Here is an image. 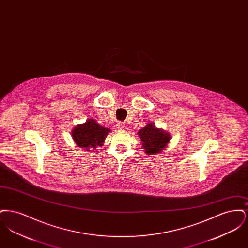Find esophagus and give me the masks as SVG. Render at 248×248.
<instances>
[{"mask_svg": "<svg viewBox=\"0 0 248 248\" xmlns=\"http://www.w3.org/2000/svg\"><path fill=\"white\" fill-rule=\"evenodd\" d=\"M116 126H117V128H118V129H124V123H122V122H119Z\"/></svg>", "mask_w": 248, "mask_h": 248, "instance_id": "1", "label": "esophagus"}]
</instances>
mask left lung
Listing matches in <instances>:
<instances>
[{
  "label": "left lung",
  "mask_w": 248,
  "mask_h": 248,
  "mask_svg": "<svg viewBox=\"0 0 248 248\" xmlns=\"http://www.w3.org/2000/svg\"><path fill=\"white\" fill-rule=\"evenodd\" d=\"M141 140L142 148L148 155L162 153L171 140V135L162 128H158L154 124H149L138 132Z\"/></svg>",
  "instance_id": "1"
}]
</instances>
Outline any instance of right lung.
Segmentation results:
<instances>
[{
  "instance_id": "add662e5",
  "label": "right lung",
  "mask_w": 248,
  "mask_h": 248,
  "mask_svg": "<svg viewBox=\"0 0 248 248\" xmlns=\"http://www.w3.org/2000/svg\"><path fill=\"white\" fill-rule=\"evenodd\" d=\"M109 128L99 125L94 119H87L85 123L76 125L72 131L71 136L78 147L87 153L97 151L98 147L103 145Z\"/></svg>"
}]
</instances>
